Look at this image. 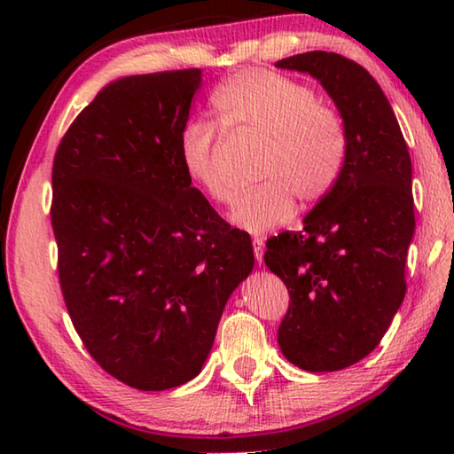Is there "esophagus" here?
I'll return each instance as SVG.
<instances>
[{"label":"esophagus","mask_w":454,"mask_h":454,"mask_svg":"<svg viewBox=\"0 0 454 454\" xmlns=\"http://www.w3.org/2000/svg\"><path fill=\"white\" fill-rule=\"evenodd\" d=\"M252 246H254V256H256V262L258 264H262V260H264V240L262 238H254V240H252Z\"/></svg>","instance_id":"34e87169"}]
</instances>
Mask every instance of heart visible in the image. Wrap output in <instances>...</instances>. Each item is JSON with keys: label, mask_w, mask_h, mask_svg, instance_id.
<instances>
[{"label": "heart", "mask_w": 454, "mask_h": 454, "mask_svg": "<svg viewBox=\"0 0 454 454\" xmlns=\"http://www.w3.org/2000/svg\"><path fill=\"white\" fill-rule=\"evenodd\" d=\"M218 121L234 132L266 137L260 186L238 200L230 220L250 234L286 224L296 214V196L320 202L340 178L347 160V132L336 110L318 102L306 83L266 70L232 75L214 91ZM218 128L192 120L178 137L180 164L188 178L218 204H230L236 186L216 158Z\"/></svg>", "instance_id": "b5f03b06"}]
</instances>
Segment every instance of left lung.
Segmentation results:
<instances>
[{"label": "left lung", "mask_w": 454, "mask_h": 454, "mask_svg": "<svg viewBox=\"0 0 454 454\" xmlns=\"http://www.w3.org/2000/svg\"><path fill=\"white\" fill-rule=\"evenodd\" d=\"M276 67L318 80L347 132L336 186L306 214L302 230L270 238L264 254L290 292L282 355L302 371L334 372L379 347L404 301L412 164L390 102L356 61L306 51Z\"/></svg>", "instance_id": "8db88e82"}]
</instances>
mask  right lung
I'll return each mask as SVG.
<instances>
[{"label": "right lung", "mask_w": 454, "mask_h": 454, "mask_svg": "<svg viewBox=\"0 0 454 454\" xmlns=\"http://www.w3.org/2000/svg\"><path fill=\"white\" fill-rule=\"evenodd\" d=\"M202 70L128 75L98 91L53 160L51 226L75 330L106 372L137 390L200 374L250 236L192 186L178 156Z\"/></svg>", "instance_id": "right-lung-1"}]
</instances>
